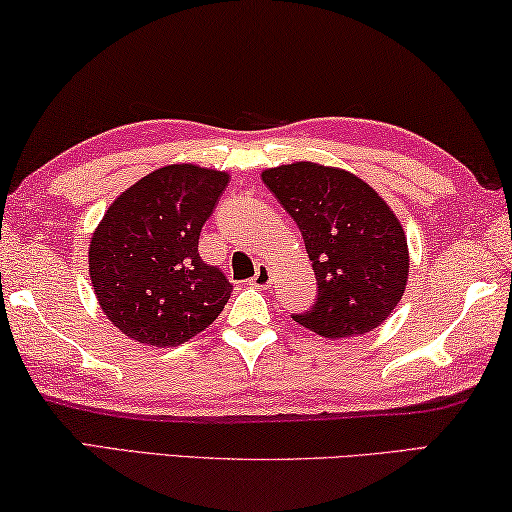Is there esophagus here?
<instances>
[{"mask_svg":"<svg viewBox=\"0 0 512 512\" xmlns=\"http://www.w3.org/2000/svg\"><path fill=\"white\" fill-rule=\"evenodd\" d=\"M271 278H273V269L269 264H257V271L253 275V280H250V285L255 287H269L271 285Z\"/></svg>","mask_w":512,"mask_h":512,"instance_id":"34e87169","label":"esophagus"}]
</instances>
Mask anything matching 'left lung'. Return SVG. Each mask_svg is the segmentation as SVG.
Instances as JSON below:
<instances>
[{
	"label": "left lung",
	"instance_id": "8db88e82",
	"mask_svg": "<svg viewBox=\"0 0 512 512\" xmlns=\"http://www.w3.org/2000/svg\"><path fill=\"white\" fill-rule=\"evenodd\" d=\"M262 180L296 221L316 275L314 305L291 319L328 339L378 328L399 305L410 269L387 202L360 177L310 161L269 168Z\"/></svg>",
	"mask_w": 512,
	"mask_h": 512
}]
</instances>
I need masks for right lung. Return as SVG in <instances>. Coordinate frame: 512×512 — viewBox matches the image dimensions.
Here are the masks:
<instances>
[{
    "label": "right lung",
    "instance_id": "right-lung-1",
    "mask_svg": "<svg viewBox=\"0 0 512 512\" xmlns=\"http://www.w3.org/2000/svg\"><path fill=\"white\" fill-rule=\"evenodd\" d=\"M227 182L221 170L173 164L113 200L91 239L88 266L102 312L123 335L180 346L223 312L232 285L202 262L198 239Z\"/></svg>",
    "mask_w": 512,
    "mask_h": 512
}]
</instances>
